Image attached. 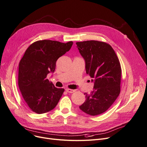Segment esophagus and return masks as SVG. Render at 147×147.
<instances>
[{
  "label": "esophagus",
  "instance_id": "34e87169",
  "mask_svg": "<svg viewBox=\"0 0 147 147\" xmlns=\"http://www.w3.org/2000/svg\"><path fill=\"white\" fill-rule=\"evenodd\" d=\"M66 92L68 93H74L75 92V90H73V89H65Z\"/></svg>",
  "mask_w": 147,
  "mask_h": 147
}]
</instances>
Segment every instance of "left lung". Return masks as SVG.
<instances>
[{"mask_svg": "<svg viewBox=\"0 0 147 147\" xmlns=\"http://www.w3.org/2000/svg\"><path fill=\"white\" fill-rule=\"evenodd\" d=\"M76 44L85 60L86 73L94 83L93 90L90 94L84 93L86 99L79 107L91 116L102 114L112 106L121 92L119 60L106 42L91 40Z\"/></svg>", "mask_w": 147, "mask_h": 147, "instance_id": "1", "label": "left lung"}]
</instances>
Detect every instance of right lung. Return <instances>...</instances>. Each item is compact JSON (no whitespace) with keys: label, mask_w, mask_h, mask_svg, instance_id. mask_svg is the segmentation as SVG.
I'll list each match as a JSON object with an SVG mask.
<instances>
[{"label":"right lung","mask_w":147,"mask_h":147,"mask_svg":"<svg viewBox=\"0 0 147 147\" xmlns=\"http://www.w3.org/2000/svg\"><path fill=\"white\" fill-rule=\"evenodd\" d=\"M73 44L44 40L34 42L26 49L19 64L18 85L32 111L48 112L59 102L64 89L55 87L47 76L54 71L57 60L70 50Z\"/></svg>","instance_id":"1"}]
</instances>
